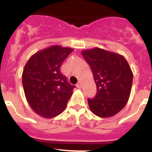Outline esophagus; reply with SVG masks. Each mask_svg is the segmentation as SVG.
I'll list each match as a JSON object with an SVG mask.
<instances>
[{
  "instance_id": "esophagus-1",
  "label": "esophagus",
  "mask_w": 152,
  "mask_h": 152,
  "mask_svg": "<svg viewBox=\"0 0 152 152\" xmlns=\"http://www.w3.org/2000/svg\"><path fill=\"white\" fill-rule=\"evenodd\" d=\"M76 86H77V88H82V84H81V82H80V81H79V82L77 83V85H76Z\"/></svg>"
}]
</instances>
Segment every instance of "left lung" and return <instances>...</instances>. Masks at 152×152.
<instances>
[{"label":"left lung","instance_id":"8db88e82","mask_svg":"<svg viewBox=\"0 0 152 152\" xmlns=\"http://www.w3.org/2000/svg\"><path fill=\"white\" fill-rule=\"evenodd\" d=\"M92 71L96 94L88 99L91 112L101 118L116 115L122 110L131 93L133 74L121 55L94 48L81 52Z\"/></svg>","mask_w":152,"mask_h":152}]
</instances>
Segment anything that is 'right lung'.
Instances as JSON below:
<instances>
[{
	"instance_id": "1",
	"label": "right lung",
	"mask_w": 152,
	"mask_h": 152,
	"mask_svg": "<svg viewBox=\"0 0 152 152\" xmlns=\"http://www.w3.org/2000/svg\"><path fill=\"white\" fill-rule=\"evenodd\" d=\"M72 51L68 47L52 45L31 56L24 67V94L31 108L42 117L49 119L61 114L73 94L75 86L60 71Z\"/></svg>"
}]
</instances>
